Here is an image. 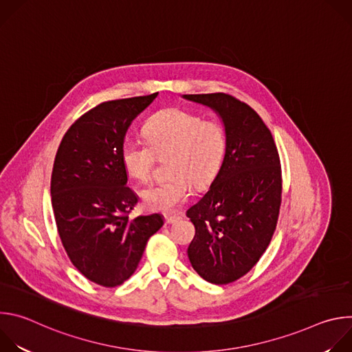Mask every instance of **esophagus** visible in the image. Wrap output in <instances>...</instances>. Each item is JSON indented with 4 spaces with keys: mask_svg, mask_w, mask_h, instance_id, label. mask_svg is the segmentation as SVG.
<instances>
[{
    "mask_svg": "<svg viewBox=\"0 0 352 352\" xmlns=\"http://www.w3.org/2000/svg\"><path fill=\"white\" fill-rule=\"evenodd\" d=\"M164 219H166L167 224H174V223H177L179 220V216L178 214H166Z\"/></svg>",
    "mask_w": 352,
    "mask_h": 352,
    "instance_id": "1",
    "label": "esophagus"
}]
</instances>
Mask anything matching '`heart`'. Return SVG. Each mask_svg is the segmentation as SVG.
Here are the masks:
<instances>
[{
	"label": "heart",
	"mask_w": 352,
	"mask_h": 352,
	"mask_svg": "<svg viewBox=\"0 0 352 352\" xmlns=\"http://www.w3.org/2000/svg\"><path fill=\"white\" fill-rule=\"evenodd\" d=\"M146 143L124 142L121 160L126 173L139 182L153 177L156 156L170 155L168 179L142 192L144 205L152 210L174 212L182 206L192 184L205 188L220 173L228 147L226 126L217 120H204L182 109H164L148 118L143 129Z\"/></svg>",
	"instance_id": "obj_1"
}]
</instances>
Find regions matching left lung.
<instances>
[{
    "instance_id": "obj_1",
    "label": "left lung",
    "mask_w": 352,
    "mask_h": 352,
    "mask_svg": "<svg viewBox=\"0 0 352 352\" xmlns=\"http://www.w3.org/2000/svg\"><path fill=\"white\" fill-rule=\"evenodd\" d=\"M214 110L227 131L223 167L186 216L195 226L188 258L212 284L252 269L274 234L281 205V166L272 132L258 113L226 93L184 94Z\"/></svg>"
}]
</instances>
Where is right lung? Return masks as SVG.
Returning <instances> with one entry per match:
<instances>
[{"label":"right lung","instance_id":"1","mask_svg":"<svg viewBox=\"0 0 352 352\" xmlns=\"http://www.w3.org/2000/svg\"><path fill=\"white\" fill-rule=\"evenodd\" d=\"M159 93L111 100L76 120L64 135L52 174L57 230L72 265L90 281L117 287L136 270L160 214L129 219L138 196L121 160L132 121Z\"/></svg>","mask_w":352,"mask_h":352}]
</instances>
